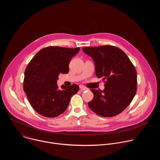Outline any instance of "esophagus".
<instances>
[{
    "mask_svg": "<svg viewBox=\"0 0 160 160\" xmlns=\"http://www.w3.org/2000/svg\"><path fill=\"white\" fill-rule=\"evenodd\" d=\"M80 89L82 90H88V88L87 87H85V86L83 85H80Z\"/></svg>",
    "mask_w": 160,
    "mask_h": 160,
    "instance_id": "34e87169",
    "label": "esophagus"
}]
</instances>
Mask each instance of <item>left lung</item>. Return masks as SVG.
Listing matches in <instances>:
<instances>
[{"label": "left lung", "instance_id": "left-lung-1", "mask_svg": "<svg viewBox=\"0 0 160 160\" xmlns=\"http://www.w3.org/2000/svg\"><path fill=\"white\" fill-rule=\"evenodd\" d=\"M83 51L94 61L98 78L106 80L105 88H91L93 99L88 107L98 115L116 116L131 103L137 90V72L134 66L120 49L112 45L83 48Z\"/></svg>", "mask_w": 160, "mask_h": 160}]
</instances>
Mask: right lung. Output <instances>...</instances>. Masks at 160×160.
<instances>
[{"instance_id":"obj_1","label":"right lung","mask_w":160,"mask_h":160,"mask_svg":"<svg viewBox=\"0 0 160 160\" xmlns=\"http://www.w3.org/2000/svg\"><path fill=\"white\" fill-rule=\"evenodd\" d=\"M80 48L49 46L39 51L25 71L23 90L33 108L40 115L54 118L66 111L79 87L62 85L58 89L60 73H68L71 59Z\"/></svg>"}]
</instances>
